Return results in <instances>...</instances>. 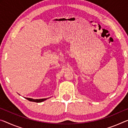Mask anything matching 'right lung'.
Returning a JSON list of instances; mask_svg holds the SVG:
<instances>
[{
	"instance_id": "1",
	"label": "right lung",
	"mask_w": 128,
	"mask_h": 128,
	"mask_svg": "<svg viewBox=\"0 0 128 128\" xmlns=\"http://www.w3.org/2000/svg\"><path fill=\"white\" fill-rule=\"evenodd\" d=\"M26 99H27L28 100H29L30 101H32V102H42V101H45L46 100H47L48 98H40V99H34V98H28V97H25Z\"/></svg>"
}]
</instances>
